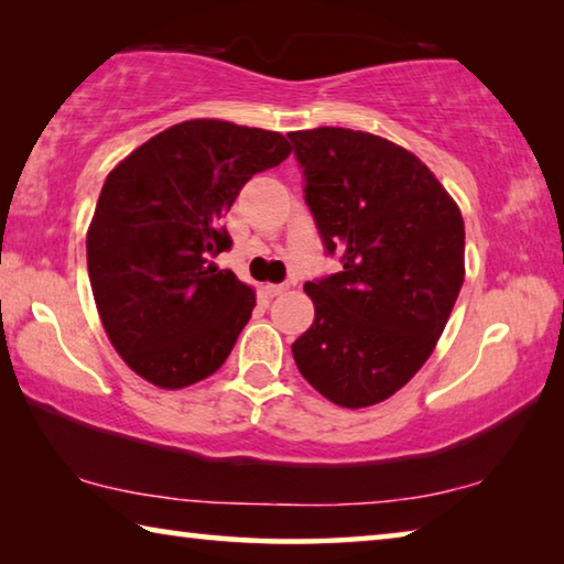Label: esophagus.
Here are the masks:
<instances>
[{
	"label": "esophagus",
	"mask_w": 564,
	"mask_h": 564,
	"mask_svg": "<svg viewBox=\"0 0 564 564\" xmlns=\"http://www.w3.org/2000/svg\"><path fill=\"white\" fill-rule=\"evenodd\" d=\"M285 291H289V285H283V283H279V285H273V283L263 285V293L269 295V299H275V295H283Z\"/></svg>",
	"instance_id": "1"
}]
</instances>
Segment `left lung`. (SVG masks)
Returning <instances> with one entry per match:
<instances>
[{
	"instance_id": "obj_1",
	"label": "left lung",
	"mask_w": 564,
	"mask_h": 564,
	"mask_svg": "<svg viewBox=\"0 0 564 564\" xmlns=\"http://www.w3.org/2000/svg\"><path fill=\"white\" fill-rule=\"evenodd\" d=\"M308 202L343 271L305 283L316 318L301 376L340 408L383 403L431 358L465 281L460 206L415 154L368 131L289 133Z\"/></svg>"
}]
</instances>
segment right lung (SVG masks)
Masks as SVG:
<instances>
[{
	"instance_id": "right-lung-1",
	"label": "right lung",
	"mask_w": 564,
	"mask_h": 564,
	"mask_svg": "<svg viewBox=\"0 0 564 564\" xmlns=\"http://www.w3.org/2000/svg\"><path fill=\"white\" fill-rule=\"evenodd\" d=\"M289 154L279 131L191 119L109 171L87 231L89 281L111 346L151 386H194L234 350L256 295L214 263L231 248L221 216Z\"/></svg>"
}]
</instances>
